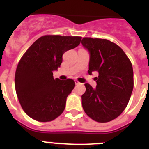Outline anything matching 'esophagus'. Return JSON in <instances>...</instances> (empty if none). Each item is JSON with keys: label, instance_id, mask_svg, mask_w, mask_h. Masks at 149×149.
Here are the masks:
<instances>
[{"label": "esophagus", "instance_id": "esophagus-1", "mask_svg": "<svg viewBox=\"0 0 149 149\" xmlns=\"http://www.w3.org/2000/svg\"><path fill=\"white\" fill-rule=\"evenodd\" d=\"M75 84H76V85H79V84H81V83L78 82L77 81H75Z\"/></svg>", "mask_w": 149, "mask_h": 149}]
</instances>
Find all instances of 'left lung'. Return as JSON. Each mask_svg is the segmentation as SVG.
<instances>
[{"instance_id":"8db88e82","label":"left lung","mask_w":149,"mask_h":149,"mask_svg":"<svg viewBox=\"0 0 149 149\" xmlns=\"http://www.w3.org/2000/svg\"><path fill=\"white\" fill-rule=\"evenodd\" d=\"M81 43L89 54L88 73L98 72L95 88L84 84L83 108L96 122L113 120L125 109L132 93L134 72L131 61L119 46L107 39L86 37Z\"/></svg>"}]
</instances>
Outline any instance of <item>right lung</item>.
I'll use <instances>...</instances> for the list:
<instances>
[{"label":"right lung","mask_w":149,"mask_h":149,"mask_svg":"<svg viewBox=\"0 0 149 149\" xmlns=\"http://www.w3.org/2000/svg\"><path fill=\"white\" fill-rule=\"evenodd\" d=\"M80 36H42L27 49L18 64L15 86L18 101L27 116L50 122L61 115L68 95L75 86L72 79H54L63 54L81 43Z\"/></svg>","instance_id":"obj_1"}]
</instances>
